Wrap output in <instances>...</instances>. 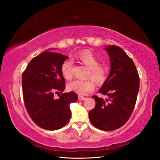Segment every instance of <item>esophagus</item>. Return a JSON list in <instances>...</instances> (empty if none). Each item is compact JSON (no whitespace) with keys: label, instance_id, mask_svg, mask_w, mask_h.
<instances>
[{"label":"esophagus","instance_id":"esophagus-1","mask_svg":"<svg viewBox=\"0 0 160 160\" xmlns=\"http://www.w3.org/2000/svg\"><path fill=\"white\" fill-rule=\"evenodd\" d=\"M78 99L80 100H84L85 99V97H84L83 96H81V95H78Z\"/></svg>","mask_w":160,"mask_h":160}]
</instances>
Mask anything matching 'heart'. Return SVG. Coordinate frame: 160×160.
Listing matches in <instances>:
<instances>
[{
	"instance_id": "1",
	"label": "heart",
	"mask_w": 160,
	"mask_h": 160,
	"mask_svg": "<svg viewBox=\"0 0 160 160\" xmlns=\"http://www.w3.org/2000/svg\"><path fill=\"white\" fill-rule=\"evenodd\" d=\"M77 58L82 64L88 68V77H90L96 82L102 83L106 78L107 69L105 66L99 65V61L94 55L88 51L82 52L78 54ZM73 62L71 59H68L63 62L61 66V72L63 77L66 80L72 78ZM94 82L87 80H75L68 85V89L79 95H86L94 90Z\"/></svg>"
}]
</instances>
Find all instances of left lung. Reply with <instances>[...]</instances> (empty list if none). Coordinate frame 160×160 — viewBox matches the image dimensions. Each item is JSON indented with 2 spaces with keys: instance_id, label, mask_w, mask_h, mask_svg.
<instances>
[{
  "instance_id": "1",
  "label": "left lung",
  "mask_w": 160,
  "mask_h": 160,
  "mask_svg": "<svg viewBox=\"0 0 160 160\" xmlns=\"http://www.w3.org/2000/svg\"><path fill=\"white\" fill-rule=\"evenodd\" d=\"M104 49L110 59V74L98 92L108 96V98L93 96L97 104L89 112V118L98 129L113 131L124 125L133 112L139 77L133 61L122 49L108 45Z\"/></svg>"
}]
</instances>
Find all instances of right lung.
I'll list each match as a JSON object with an SVG mask.
<instances>
[{"mask_svg":"<svg viewBox=\"0 0 160 160\" xmlns=\"http://www.w3.org/2000/svg\"><path fill=\"white\" fill-rule=\"evenodd\" d=\"M68 56L46 50L29 62L22 74V87L25 107L31 119L41 128L49 131L61 129L71 117L70 104L78 96L63 93L58 99L55 93L65 90L66 81L61 66Z\"/></svg>","mask_w":160,"mask_h":160,"instance_id":"obj_1","label":"right lung"}]
</instances>
